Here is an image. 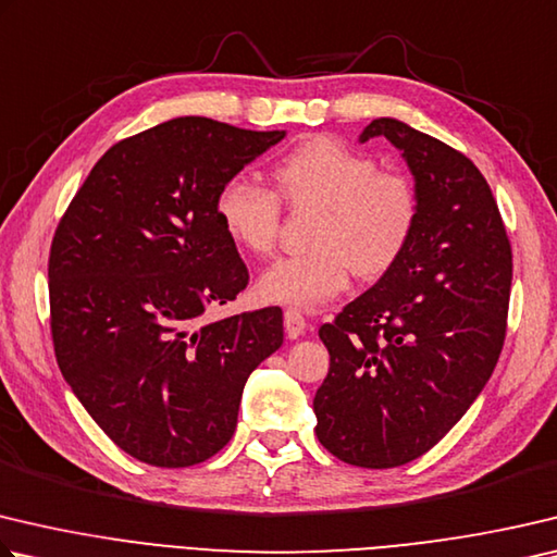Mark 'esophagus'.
<instances>
[{"mask_svg":"<svg viewBox=\"0 0 557 557\" xmlns=\"http://www.w3.org/2000/svg\"><path fill=\"white\" fill-rule=\"evenodd\" d=\"M305 331H307V319L301 317V311L287 309L285 311V333H287V338L297 341Z\"/></svg>","mask_w":557,"mask_h":557,"instance_id":"esophagus-1","label":"esophagus"}]
</instances>
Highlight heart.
<instances>
[{
  "label": "heart",
  "mask_w": 557,
  "mask_h": 557,
  "mask_svg": "<svg viewBox=\"0 0 557 557\" xmlns=\"http://www.w3.org/2000/svg\"><path fill=\"white\" fill-rule=\"evenodd\" d=\"M272 189L234 177L214 199L219 228L238 250L268 256L280 236L282 205L317 209L313 250L280 258L262 272L258 295L297 309H319L350 285L382 277L407 252L419 226V187L407 173L333 136H311L272 165Z\"/></svg>",
  "instance_id": "1"
}]
</instances>
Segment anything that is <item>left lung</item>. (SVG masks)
Returning <instances> with one entry per match:
<instances>
[{"instance_id": "1", "label": "left lung", "mask_w": 557, "mask_h": 557, "mask_svg": "<svg viewBox=\"0 0 557 557\" xmlns=\"http://www.w3.org/2000/svg\"><path fill=\"white\" fill-rule=\"evenodd\" d=\"M413 175L419 226L401 260L319 338L329 375L313 397L317 436L338 460L382 470L417 460L462 419L507 336L511 246L487 180L470 158L382 116Z\"/></svg>"}]
</instances>
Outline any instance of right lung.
Returning <instances> with one entry per match:
<instances>
[{
    "mask_svg": "<svg viewBox=\"0 0 557 557\" xmlns=\"http://www.w3.org/2000/svg\"><path fill=\"white\" fill-rule=\"evenodd\" d=\"M282 138L170 119L111 146L60 219L48 260L58 368L131 458L189 468L216 455L248 375L282 346L280 309L205 319L248 285L216 191Z\"/></svg>",
    "mask_w": 557,
    "mask_h": 557,
    "instance_id": "right-lung-1",
    "label": "right lung"
}]
</instances>
